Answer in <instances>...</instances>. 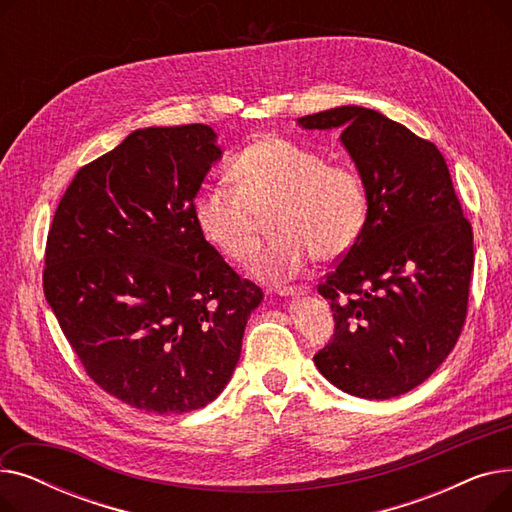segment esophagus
I'll return each mask as SVG.
<instances>
[{
    "instance_id": "esophagus-1",
    "label": "esophagus",
    "mask_w": 512,
    "mask_h": 512,
    "mask_svg": "<svg viewBox=\"0 0 512 512\" xmlns=\"http://www.w3.org/2000/svg\"><path fill=\"white\" fill-rule=\"evenodd\" d=\"M309 286H282L278 288L280 297H301V294H307Z\"/></svg>"
}]
</instances>
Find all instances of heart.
<instances>
[{
	"label": "heart",
	"mask_w": 512,
	"mask_h": 512,
	"mask_svg": "<svg viewBox=\"0 0 512 512\" xmlns=\"http://www.w3.org/2000/svg\"><path fill=\"white\" fill-rule=\"evenodd\" d=\"M228 182L205 186L195 222L209 245L245 261L259 245L263 218L276 234L251 261V274L278 284L301 274L315 255L332 261L351 249L367 220V188L357 170L326 164L319 153L270 137L240 151Z\"/></svg>",
	"instance_id": "1"
}]
</instances>
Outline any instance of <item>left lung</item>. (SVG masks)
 I'll return each instance as SVG.
<instances>
[{"instance_id": "left-lung-1", "label": "left lung", "mask_w": 512, "mask_h": 512, "mask_svg": "<svg viewBox=\"0 0 512 512\" xmlns=\"http://www.w3.org/2000/svg\"><path fill=\"white\" fill-rule=\"evenodd\" d=\"M340 128L367 188L361 236L317 286L334 338L313 357L342 392L386 400L432 375L461 336L473 272V232L442 153L407 126L359 105L297 120Z\"/></svg>"}]
</instances>
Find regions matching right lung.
<instances>
[{
	"instance_id": "right-lung-1",
	"label": "right lung",
	"mask_w": 512,
	"mask_h": 512,
	"mask_svg": "<svg viewBox=\"0 0 512 512\" xmlns=\"http://www.w3.org/2000/svg\"><path fill=\"white\" fill-rule=\"evenodd\" d=\"M207 124L139 128L80 168L53 215L43 292L89 378L145 413L220 396L263 292L195 222L222 157Z\"/></svg>"
}]
</instances>
